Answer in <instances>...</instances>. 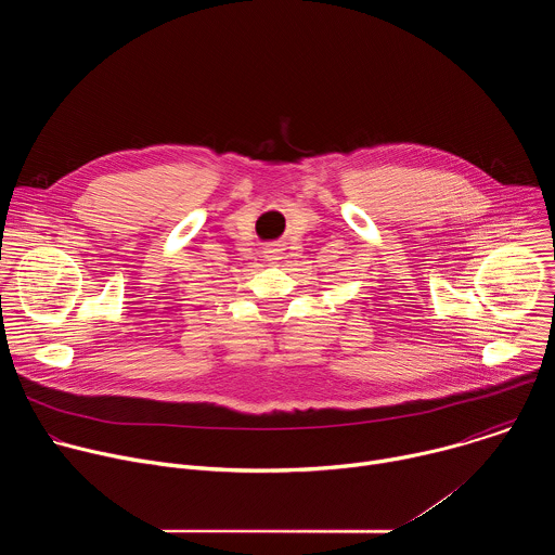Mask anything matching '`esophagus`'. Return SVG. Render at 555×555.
I'll return each instance as SVG.
<instances>
[{"instance_id": "34e87169", "label": "esophagus", "mask_w": 555, "mask_h": 555, "mask_svg": "<svg viewBox=\"0 0 555 555\" xmlns=\"http://www.w3.org/2000/svg\"><path fill=\"white\" fill-rule=\"evenodd\" d=\"M263 253H266V259L268 261H281L283 259V255H285V248L281 246V244H276V242H272V244H268L266 248H263Z\"/></svg>"}]
</instances>
